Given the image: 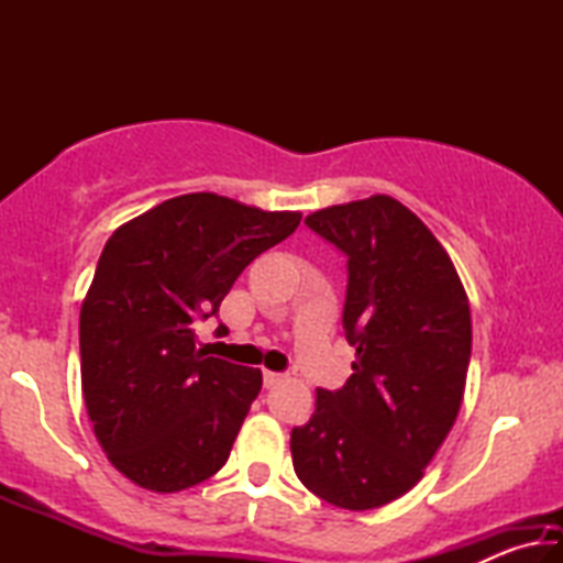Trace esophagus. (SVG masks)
Returning a JSON list of instances; mask_svg holds the SVG:
<instances>
[{"label":"esophagus","instance_id":"34e87169","mask_svg":"<svg viewBox=\"0 0 563 563\" xmlns=\"http://www.w3.org/2000/svg\"><path fill=\"white\" fill-rule=\"evenodd\" d=\"M283 379V375L280 373H271V369H265L263 373V385L265 387H275Z\"/></svg>","mask_w":563,"mask_h":563}]
</instances>
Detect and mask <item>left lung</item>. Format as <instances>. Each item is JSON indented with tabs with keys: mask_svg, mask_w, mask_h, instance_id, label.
Instances as JSON below:
<instances>
[{
	"mask_svg": "<svg viewBox=\"0 0 563 563\" xmlns=\"http://www.w3.org/2000/svg\"><path fill=\"white\" fill-rule=\"evenodd\" d=\"M305 225L347 258L342 328L355 362L292 427V466L328 504L375 509L422 479L452 430L472 357L470 302L440 241L395 198L322 208Z\"/></svg>",
	"mask_w": 563,
	"mask_h": 563,
	"instance_id": "1",
	"label": "left lung"
}]
</instances>
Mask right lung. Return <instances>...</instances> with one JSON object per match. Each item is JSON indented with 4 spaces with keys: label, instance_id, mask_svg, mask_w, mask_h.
<instances>
[{
    "label": "right lung",
    "instance_id": "obj_1",
    "mask_svg": "<svg viewBox=\"0 0 563 563\" xmlns=\"http://www.w3.org/2000/svg\"><path fill=\"white\" fill-rule=\"evenodd\" d=\"M300 218L186 194L103 245L79 318L81 387L101 450L133 484L180 492L228 462L263 375L206 357L196 325Z\"/></svg>",
    "mask_w": 563,
    "mask_h": 563
}]
</instances>
